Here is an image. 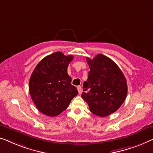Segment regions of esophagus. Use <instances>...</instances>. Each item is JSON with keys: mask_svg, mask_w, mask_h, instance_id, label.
<instances>
[{"mask_svg": "<svg viewBox=\"0 0 153 153\" xmlns=\"http://www.w3.org/2000/svg\"><path fill=\"white\" fill-rule=\"evenodd\" d=\"M77 91H78V92H79V94H80L82 92V87H80V86H77Z\"/></svg>", "mask_w": 153, "mask_h": 153, "instance_id": "1", "label": "esophagus"}]
</instances>
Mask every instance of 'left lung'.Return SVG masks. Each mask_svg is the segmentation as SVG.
<instances>
[{
  "label": "left lung",
  "instance_id": "obj_1",
  "mask_svg": "<svg viewBox=\"0 0 153 153\" xmlns=\"http://www.w3.org/2000/svg\"><path fill=\"white\" fill-rule=\"evenodd\" d=\"M90 71L83 83L82 98L90 111L105 117L115 112L126 100L128 86L123 74L114 62L102 54L87 58Z\"/></svg>",
  "mask_w": 153,
  "mask_h": 153
}]
</instances>
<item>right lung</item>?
Listing matches in <instances>:
<instances>
[{"instance_id": "1", "label": "right lung", "mask_w": 153, "mask_h": 153, "mask_svg": "<svg viewBox=\"0 0 153 153\" xmlns=\"http://www.w3.org/2000/svg\"><path fill=\"white\" fill-rule=\"evenodd\" d=\"M73 59L71 55L56 52L42 59L34 69L30 78L29 91L36 107L44 114H60L78 94L67 73Z\"/></svg>"}]
</instances>
